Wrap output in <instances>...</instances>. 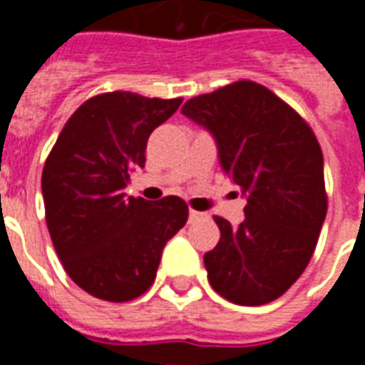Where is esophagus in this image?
<instances>
[{
  "mask_svg": "<svg viewBox=\"0 0 365 365\" xmlns=\"http://www.w3.org/2000/svg\"><path fill=\"white\" fill-rule=\"evenodd\" d=\"M205 217H207L205 213H199V211H193V209L190 211V222H195L199 221V219H205Z\"/></svg>",
  "mask_w": 365,
  "mask_h": 365,
  "instance_id": "1",
  "label": "esophagus"
}]
</instances>
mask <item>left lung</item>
Segmentation results:
<instances>
[{"mask_svg":"<svg viewBox=\"0 0 365 365\" xmlns=\"http://www.w3.org/2000/svg\"><path fill=\"white\" fill-rule=\"evenodd\" d=\"M182 113L213 135L222 172L246 199L238 227L215 217L221 238L203 256L209 283L230 303L266 305L305 272L327 217L317 136L285 101L248 80L193 97Z\"/></svg>","mask_w":365,"mask_h":365,"instance_id":"8db88e82","label":"left lung"}]
</instances>
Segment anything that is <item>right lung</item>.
Listing matches in <instances>:
<instances>
[{"label":"right lung","instance_id":"add662e5","mask_svg":"<svg viewBox=\"0 0 365 365\" xmlns=\"http://www.w3.org/2000/svg\"><path fill=\"white\" fill-rule=\"evenodd\" d=\"M182 103L111 91L80 105L43 170L46 227L66 274L103 301L143 295L162 250L187 221L183 199L127 197L130 170L143 168L148 136Z\"/></svg>","mask_w":365,"mask_h":365}]
</instances>
